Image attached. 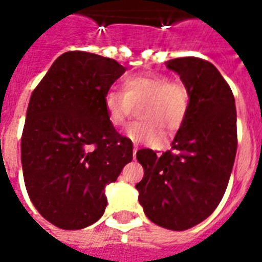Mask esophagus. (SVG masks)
I'll use <instances>...</instances> for the list:
<instances>
[{"instance_id": "esophagus-1", "label": "esophagus", "mask_w": 262, "mask_h": 262, "mask_svg": "<svg viewBox=\"0 0 262 262\" xmlns=\"http://www.w3.org/2000/svg\"><path fill=\"white\" fill-rule=\"evenodd\" d=\"M137 150H139V147H137V146H135V147H133V157H136Z\"/></svg>"}]
</instances>
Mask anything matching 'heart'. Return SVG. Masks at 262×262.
Instances as JSON below:
<instances>
[{"mask_svg":"<svg viewBox=\"0 0 262 262\" xmlns=\"http://www.w3.org/2000/svg\"><path fill=\"white\" fill-rule=\"evenodd\" d=\"M139 109L142 120L126 129V136L135 143L160 146L163 131L180 130L191 109V91L182 80L168 78L163 73L133 74L123 80V91L109 90L103 97V106L109 123L115 127L125 125L133 106Z\"/></svg>","mask_w":262,"mask_h":262,"instance_id":"1","label":"heart"}]
</instances>
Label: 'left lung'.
Instances as JSON below:
<instances>
[{"label": "left lung", "mask_w": 262, "mask_h": 262, "mask_svg": "<svg viewBox=\"0 0 262 262\" xmlns=\"http://www.w3.org/2000/svg\"><path fill=\"white\" fill-rule=\"evenodd\" d=\"M191 91V109L171 150L136 154L144 177L139 202L156 225L187 230L209 217L225 195L237 151V114L230 86L212 63L198 57L167 61Z\"/></svg>", "instance_id": "8db88e82"}]
</instances>
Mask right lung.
I'll return each mask as SVG.
<instances>
[{
	"instance_id": "1",
	"label": "right lung",
	"mask_w": 262,
	"mask_h": 262,
	"mask_svg": "<svg viewBox=\"0 0 262 262\" xmlns=\"http://www.w3.org/2000/svg\"><path fill=\"white\" fill-rule=\"evenodd\" d=\"M126 69L116 60L67 52L31 95L20 140L28 195L52 225L78 230L105 212V187L133 159L130 139L109 123L105 92Z\"/></svg>"
}]
</instances>
